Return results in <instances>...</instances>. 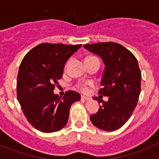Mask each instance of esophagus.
Segmentation results:
<instances>
[{"label":"esophagus","mask_w":159,"mask_h":159,"mask_svg":"<svg viewBox=\"0 0 159 159\" xmlns=\"http://www.w3.org/2000/svg\"><path fill=\"white\" fill-rule=\"evenodd\" d=\"M81 99H82V100H89L90 98H88V97H86V96H84V95H82V96H81Z\"/></svg>","instance_id":"34e87169"}]
</instances>
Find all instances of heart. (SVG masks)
<instances>
[{"instance_id":"obj_1","label":"heart","mask_w":159,"mask_h":159,"mask_svg":"<svg viewBox=\"0 0 159 159\" xmlns=\"http://www.w3.org/2000/svg\"><path fill=\"white\" fill-rule=\"evenodd\" d=\"M92 59H95V57H87V58L85 59V61H88V60H92ZM69 63H70V60H68V61L67 62V64H66V67L68 66ZM92 82H90V81H87V82L82 83V84H79L78 85H77V88H78L80 90H81L82 92H88V87L92 86Z\"/></svg>"}]
</instances>
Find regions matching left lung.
I'll return each mask as SVG.
<instances>
[{"label": "left lung", "instance_id": "1", "mask_svg": "<svg viewBox=\"0 0 159 159\" xmlns=\"http://www.w3.org/2000/svg\"><path fill=\"white\" fill-rule=\"evenodd\" d=\"M98 55L105 68L99 94L108 96L107 102L95 97L101 103L97 113L90 116L95 127L107 131L123 127L131 116L141 91V71L137 59L128 49L114 42L84 44Z\"/></svg>", "mask_w": 159, "mask_h": 159}]
</instances>
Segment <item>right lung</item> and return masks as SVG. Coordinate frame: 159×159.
<instances>
[{
	"mask_svg": "<svg viewBox=\"0 0 159 159\" xmlns=\"http://www.w3.org/2000/svg\"><path fill=\"white\" fill-rule=\"evenodd\" d=\"M81 46L43 43L22 60L16 82L17 99L28 121L40 131L61 130L67 124L71 104L80 100L76 92H66L61 99L53 90L62 78L67 60Z\"/></svg>",
	"mask_w": 159,
	"mask_h": 159,
	"instance_id": "add662e5",
	"label": "right lung"
}]
</instances>
